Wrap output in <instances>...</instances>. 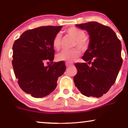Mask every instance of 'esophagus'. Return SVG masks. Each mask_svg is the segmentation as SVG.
Returning <instances> with one entry per match:
<instances>
[{
    "label": "esophagus",
    "mask_w": 128,
    "mask_h": 128,
    "mask_svg": "<svg viewBox=\"0 0 128 128\" xmlns=\"http://www.w3.org/2000/svg\"><path fill=\"white\" fill-rule=\"evenodd\" d=\"M65 64H66V67H69V66H70L73 65V64H71V63H69V62H66Z\"/></svg>",
    "instance_id": "1"
}]
</instances>
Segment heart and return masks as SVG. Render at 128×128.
Returning <instances> with one entry per match:
<instances>
[{"mask_svg":"<svg viewBox=\"0 0 128 128\" xmlns=\"http://www.w3.org/2000/svg\"><path fill=\"white\" fill-rule=\"evenodd\" d=\"M66 32L70 36L76 40L75 46L82 50H86L89 46V41L86 37V33L82 30L76 27H70L66 30ZM62 34L57 33L54 36L52 45L56 50H59L60 47ZM80 51L77 49L73 50H64L57 55V59L59 61L72 62L79 56Z\"/></svg>","mask_w":128,"mask_h":128,"instance_id":"heart-1","label":"heart"}]
</instances>
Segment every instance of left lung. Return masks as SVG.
Masks as SVG:
<instances>
[{"label": "left lung", "instance_id": "1", "mask_svg": "<svg viewBox=\"0 0 128 128\" xmlns=\"http://www.w3.org/2000/svg\"><path fill=\"white\" fill-rule=\"evenodd\" d=\"M89 35V46L82 59L74 64L78 73L75 86L86 97H100L114 84L122 64V45L111 28L98 22L76 24Z\"/></svg>", "mask_w": 128, "mask_h": 128}]
</instances>
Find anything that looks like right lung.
<instances>
[{
  "mask_svg": "<svg viewBox=\"0 0 128 128\" xmlns=\"http://www.w3.org/2000/svg\"><path fill=\"white\" fill-rule=\"evenodd\" d=\"M60 26H45L24 32L13 45L12 64L20 88L35 98L48 96L55 90L59 76L66 70L60 61L48 66L54 58L52 41Z\"/></svg>",
  "mask_w": 128,
  "mask_h": 128,
  "instance_id": "right-lung-1",
  "label": "right lung"
}]
</instances>
